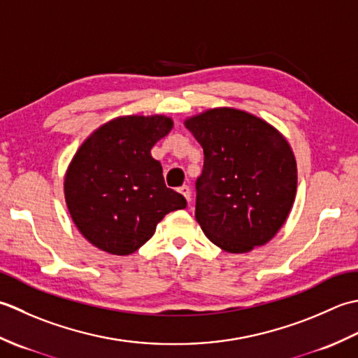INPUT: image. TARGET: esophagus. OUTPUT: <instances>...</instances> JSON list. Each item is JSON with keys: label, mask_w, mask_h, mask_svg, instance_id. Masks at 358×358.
Returning <instances> with one entry per match:
<instances>
[{"label": "esophagus", "mask_w": 358, "mask_h": 358, "mask_svg": "<svg viewBox=\"0 0 358 358\" xmlns=\"http://www.w3.org/2000/svg\"><path fill=\"white\" fill-rule=\"evenodd\" d=\"M178 192L182 194V196H184V198L189 202V201H192V192H189V187L188 185H182V187H179L178 188Z\"/></svg>", "instance_id": "34e87169"}]
</instances>
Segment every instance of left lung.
<instances>
[{"mask_svg": "<svg viewBox=\"0 0 358 358\" xmlns=\"http://www.w3.org/2000/svg\"><path fill=\"white\" fill-rule=\"evenodd\" d=\"M185 127L203 150L194 216L206 236L230 253L268 243L295 201L296 162L286 138L233 108L210 109Z\"/></svg>", "mask_w": 358, "mask_h": 358, "instance_id": "left-lung-1", "label": "left lung"}]
</instances>
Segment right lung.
<instances>
[{
  "label": "right lung",
  "instance_id": "1",
  "mask_svg": "<svg viewBox=\"0 0 358 358\" xmlns=\"http://www.w3.org/2000/svg\"><path fill=\"white\" fill-rule=\"evenodd\" d=\"M173 128L165 115H131L105 123L78 148L64 179V198L80 233L111 255H129L155 235L156 225L187 207L166 188L151 148Z\"/></svg>",
  "mask_w": 358,
  "mask_h": 358
}]
</instances>
